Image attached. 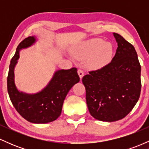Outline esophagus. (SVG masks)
<instances>
[{
    "label": "esophagus",
    "instance_id": "esophagus-1",
    "mask_svg": "<svg viewBox=\"0 0 149 149\" xmlns=\"http://www.w3.org/2000/svg\"><path fill=\"white\" fill-rule=\"evenodd\" d=\"M78 75H79V77L80 78V80L82 79V78H83V76H84V72H83V71L82 69H78Z\"/></svg>",
    "mask_w": 149,
    "mask_h": 149
}]
</instances>
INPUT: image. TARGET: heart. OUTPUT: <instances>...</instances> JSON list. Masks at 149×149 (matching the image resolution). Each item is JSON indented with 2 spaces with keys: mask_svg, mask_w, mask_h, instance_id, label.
<instances>
[{
  "mask_svg": "<svg viewBox=\"0 0 149 149\" xmlns=\"http://www.w3.org/2000/svg\"><path fill=\"white\" fill-rule=\"evenodd\" d=\"M113 49L111 44L102 39L95 38L82 43L76 55L82 59L88 58V65L92 69H100L111 59Z\"/></svg>",
  "mask_w": 149,
  "mask_h": 149,
  "instance_id": "heart-1",
  "label": "heart"
}]
</instances>
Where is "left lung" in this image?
I'll use <instances>...</instances> for the list:
<instances>
[{
  "label": "left lung",
  "mask_w": 149,
  "mask_h": 149,
  "mask_svg": "<svg viewBox=\"0 0 149 149\" xmlns=\"http://www.w3.org/2000/svg\"><path fill=\"white\" fill-rule=\"evenodd\" d=\"M113 36L118 48L111 61L82 79L90 114L106 122L125 117L139 100L141 88V65L134 46L118 33Z\"/></svg>",
  "instance_id": "1"
}]
</instances>
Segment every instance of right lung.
Instances as JSON below:
<instances>
[{"instance_id":"add662e5","label":"right lung","mask_w":149,"mask_h":149,"mask_svg":"<svg viewBox=\"0 0 149 149\" xmlns=\"http://www.w3.org/2000/svg\"><path fill=\"white\" fill-rule=\"evenodd\" d=\"M33 36H29L19 44L10 61L7 79L8 92L12 104L24 118L33 123H47L55 120L61 115L66 95L80 81L76 68L56 71L49 84L34 95L19 92L15 84L14 69L19 57V50L33 45Z\"/></svg>"}]
</instances>
